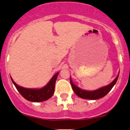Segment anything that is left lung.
<instances>
[{
    "label": "left lung",
    "instance_id": "obj_1",
    "mask_svg": "<svg viewBox=\"0 0 130 130\" xmlns=\"http://www.w3.org/2000/svg\"><path fill=\"white\" fill-rule=\"evenodd\" d=\"M118 77H119V74L118 76L116 77L115 79L110 83L109 85L106 86L102 87L101 88L96 89L94 91H86L83 90V89H80L79 87L75 86L72 81L71 80V79H70V84H71L72 88L73 91L74 93L77 94L79 97L81 98V99H88V100H96V99H101L102 97L105 96L110 90L112 88H113L115 84L116 83L117 80H118Z\"/></svg>",
    "mask_w": 130,
    "mask_h": 130
}]
</instances>
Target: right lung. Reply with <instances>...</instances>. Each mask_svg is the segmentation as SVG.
Wrapping results in <instances>:
<instances>
[{"instance_id": "add662e5", "label": "right lung", "mask_w": 130, "mask_h": 130, "mask_svg": "<svg viewBox=\"0 0 130 130\" xmlns=\"http://www.w3.org/2000/svg\"><path fill=\"white\" fill-rule=\"evenodd\" d=\"M58 74L59 72H57L55 75H54L47 85L41 89H28V88H23L16 84V83L13 81L12 78L11 77V79L19 93L26 100L33 102H40L48 100L53 95L55 83Z\"/></svg>"}]
</instances>
